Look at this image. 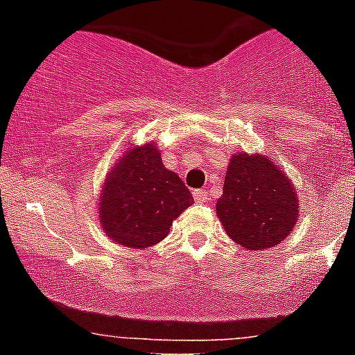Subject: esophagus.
<instances>
[{
  "label": "esophagus",
  "mask_w": 355,
  "mask_h": 355,
  "mask_svg": "<svg viewBox=\"0 0 355 355\" xmlns=\"http://www.w3.org/2000/svg\"><path fill=\"white\" fill-rule=\"evenodd\" d=\"M193 196H195V200L200 202V204L207 202V191H205V189H196V191H193Z\"/></svg>",
  "instance_id": "obj_1"
}]
</instances>
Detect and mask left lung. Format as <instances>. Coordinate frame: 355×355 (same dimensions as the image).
I'll return each instance as SVG.
<instances>
[{
  "label": "left lung",
  "instance_id": "obj_1",
  "mask_svg": "<svg viewBox=\"0 0 355 355\" xmlns=\"http://www.w3.org/2000/svg\"><path fill=\"white\" fill-rule=\"evenodd\" d=\"M294 184L261 153H234L229 160L216 214L227 236L247 251L282 243L300 216Z\"/></svg>",
  "mask_w": 355,
  "mask_h": 355
}]
</instances>
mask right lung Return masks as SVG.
Wrapping results in <instances>:
<instances>
[{
    "instance_id": "1",
    "label": "right lung",
    "mask_w": 355,
    "mask_h": 355,
    "mask_svg": "<svg viewBox=\"0 0 355 355\" xmlns=\"http://www.w3.org/2000/svg\"><path fill=\"white\" fill-rule=\"evenodd\" d=\"M193 195L162 164L153 142L130 144L106 175L99 196V223L119 245L148 249L168 236L173 220Z\"/></svg>"
}]
</instances>
